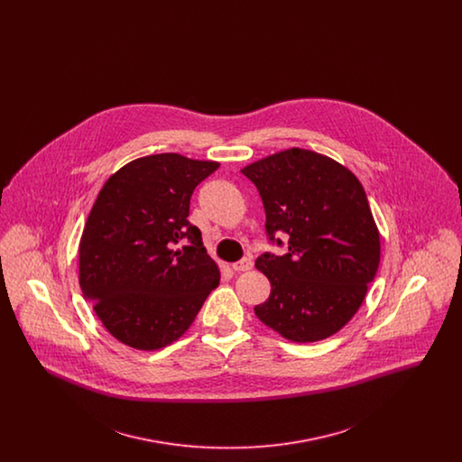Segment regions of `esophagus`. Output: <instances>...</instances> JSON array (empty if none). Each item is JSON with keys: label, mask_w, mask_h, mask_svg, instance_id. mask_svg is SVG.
<instances>
[{"label": "esophagus", "mask_w": 462, "mask_h": 462, "mask_svg": "<svg viewBox=\"0 0 462 462\" xmlns=\"http://www.w3.org/2000/svg\"><path fill=\"white\" fill-rule=\"evenodd\" d=\"M232 268H234L236 272H247V270L253 268V260H251V258H242L239 262H236V263L232 264Z\"/></svg>", "instance_id": "esophagus-1"}]
</instances>
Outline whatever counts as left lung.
<instances>
[{
  "instance_id": "obj_1",
  "label": "left lung",
  "mask_w": 462,
  "mask_h": 462,
  "mask_svg": "<svg viewBox=\"0 0 462 462\" xmlns=\"http://www.w3.org/2000/svg\"><path fill=\"white\" fill-rule=\"evenodd\" d=\"M241 171L263 200L270 241L281 245L275 232L289 236L286 254L264 253L254 263L272 286L256 317L289 341L329 337L364 303L381 258L362 183L337 161L298 147Z\"/></svg>"
}]
</instances>
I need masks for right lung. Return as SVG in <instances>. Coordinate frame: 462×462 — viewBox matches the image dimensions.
<instances>
[{
  "instance_id": "right-lung-1",
  "label": "right lung",
  "mask_w": 462,
  "mask_h": 462,
  "mask_svg": "<svg viewBox=\"0 0 462 462\" xmlns=\"http://www.w3.org/2000/svg\"><path fill=\"white\" fill-rule=\"evenodd\" d=\"M220 168L145 155L104 183L79 242V286L110 334L134 350L171 345L218 286L220 270L187 220L199 183ZM187 240L181 250L177 242Z\"/></svg>"
}]
</instances>
